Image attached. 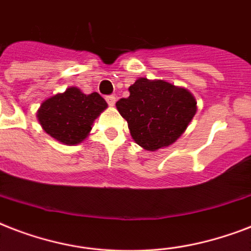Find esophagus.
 Listing matches in <instances>:
<instances>
[{
    "label": "esophagus",
    "mask_w": 251,
    "mask_h": 251,
    "mask_svg": "<svg viewBox=\"0 0 251 251\" xmlns=\"http://www.w3.org/2000/svg\"><path fill=\"white\" fill-rule=\"evenodd\" d=\"M105 100L110 106H113L114 102H116V96H114V95H109V96H106Z\"/></svg>",
    "instance_id": "1"
}]
</instances>
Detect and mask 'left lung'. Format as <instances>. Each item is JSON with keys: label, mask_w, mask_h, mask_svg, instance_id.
<instances>
[{"label": "left lung", "mask_w": 251, "mask_h": 251, "mask_svg": "<svg viewBox=\"0 0 251 251\" xmlns=\"http://www.w3.org/2000/svg\"><path fill=\"white\" fill-rule=\"evenodd\" d=\"M129 92V98L120 99L116 106L135 143L147 151L175 143L197 112L195 98L186 88L164 80L139 78Z\"/></svg>", "instance_id": "obj_1"}]
</instances>
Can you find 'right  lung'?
I'll use <instances>...</instances> for the list:
<instances>
[{"mask_svg": "<svg viewBox=\"0 0 251 251\" xmlns=\"http://www.w3.org/2000/svg\"><path fill=\"white\" fill-rule=\"evenodd\" d=\"M106 101L98 94H83L76 87H69L41 102L37 120L47 134L64 145L73 146L83 142L91 126L106 109Z\"/></svg>", "mask_w": 251, "mask_h": 251, "instance_id": "add662e5", "label": "right lung"}]
</instances>
